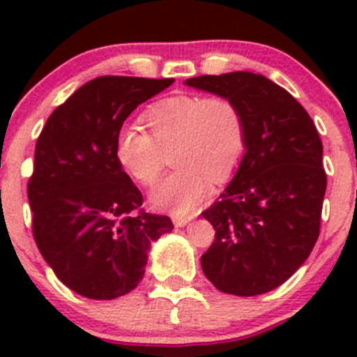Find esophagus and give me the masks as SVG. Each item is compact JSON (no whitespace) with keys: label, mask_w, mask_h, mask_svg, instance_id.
<instances>
[{"label":"esophagus","mask_w":357,"mask_h":357,"mask_svg":"<svg viewBox=\"0 0 357 357\" xmlns=\"http://www.w3.org/2000/svg\"><path fill=\"white\" fill-rule=\"evenodd\" d=\"M193 219V215H176L172 214V222H174V226H178V228H183V226L188 225L190 221Z\"/></svg>","instance_id":"1"}]
</instances>
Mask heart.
<instances>
[{"mask_svg":"<svg viewBox=\"0 0 357 357\" xmlns=\"http://www.w3.org/2000/svg\"><path fill=\"white\" fill-rule=\"evenodd\" d=\"M143 119L150 132L138 124L122 126L115 157L135 181L150 186L172 149L176 169L152 190V202L174 214L192 212L211 181L231 178L245 153V119L226 96H171L150 107Z\"/></svg>","mask_w":357,"mask_h":357,"instance_id":"b5f03b06","label":"heart"}]
</instances>
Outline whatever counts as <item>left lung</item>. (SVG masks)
Returning <instances> with one entry per match:
<instances>
[{
	"label": "left lung",
	"instance_id": "1",
	"mask_svg": "<svg viewBox=\"0 0 357 357\" xmlns=\"http://www.w3.org/2000/svg\"><path fill=\"white\" fill-rule=\"evenodd\" d=\"M185 84L233 100L247 128L235 178L202 212L215 229L202 255L204 275L240 297L275 290L304 264L319 236L326 172L318 129L287 89L261 74L200 75Z\"/></svg>",
	"mask_w": 357,
	"mask_h": 357
}]
</instances>
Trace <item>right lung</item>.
Returning a JSON list of instances; mask_svg holds the SVG:
<instances>
[{"label": "right lung", "mask_w": 357, "mask_h": 357, "mask_svg": "<svg viewBox=\"0 0 357 357\" xmlns=\"http://www.w3.org/2000/svg\"><path fill=\"white\" fill-rule=\"evenodd\" d=\"M174 79L102 75L56 107L36 142L27 197L36 245L56 278L82 297L110 301L145 275L167 215L142 208L143 195L115 157L132 110Z\"/></svg>", "instance_id": "obj_1"}]
</instances>
